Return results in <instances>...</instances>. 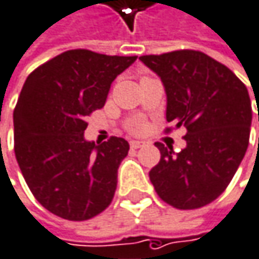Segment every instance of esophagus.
Segmentation results:
<instances>
[{
	"label": "esophagus",
	"mask_w": 259,
	"mask_h": 259,
	"mask_svg": "<svg viewBox=\"0 0 259 259\" xmlns=\"http://www.w3.org/2000/svg\"><path fill=\"white\" fill-rule=\"evenodd\" d=\"M144 145H145L144 141H130V148H133V150H138Z\"/></svg>",
	"instance_id": "esophagus-1"
}]
</instances>
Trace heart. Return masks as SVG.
Masks as SVG:
<instances>
[{
    "label": "heart",
    "instance_id": "heart-1",
    "mask_svg": "<svg viewBox=\"0 0 259 259\" xmlns=\"http://www.w3.org/2000/svg\"><path fill=\"white\" fill-rule=\"evenodd\" d=\"M129 129L132 130V132H135V133H138V132H141V130L144 129V123H142L141 120L132 121L129 124Z\"/></svg>",
    "mask_w": 259,
    "mask_h": 259
}]
</instances>
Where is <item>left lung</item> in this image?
Masks as SVG:
<instances>
[{"label": "left lung", "instance_id": "8db88e82", "mask_svg": "<svg viewBox=\"0 0 259 259\" xmlns=\"http://www.w3.org/2000/svg\"><path fill=\"white\" fill-rule=\"evenodd\" d=\"M139 60L164 85L166 120L187 127L181 153L155 144L161 158L150 181L158 197L177 209L206 206L224 193L246 153L252 123L246 85L225 65L196 50Z\"/></svg>", "mask_w": 259, "mask_h": 259}]
</instances>
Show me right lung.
<instances>
[{
  "label": "right lung",
  "instance_id": "obj_1",
  "mask_svg": "<svg viewBox=\"0 0 259 259\" xmlns=\"http://www.w3.org/2000/svg\"><path fill=\"white\" fill-rule=\"evenodd\" d=\"M135 60L68 50L22 87L13 112L16 160L34 197L63 220H90L112 201L129 142L85 141V117L105 105L112 81Z\"/></svg>",
  "mask_w": 259,
  "mask_h": 259
}]
</instances>
